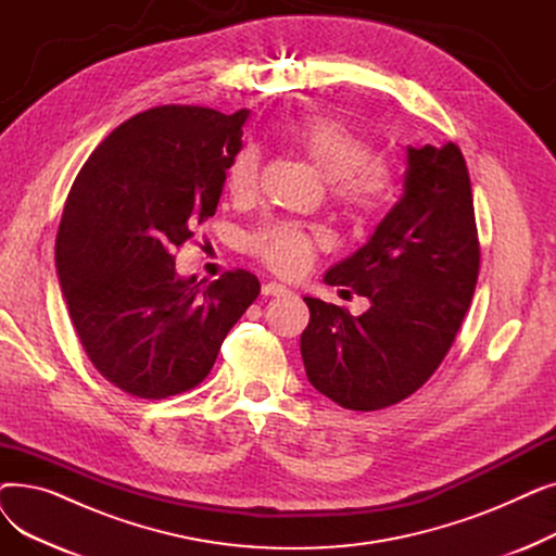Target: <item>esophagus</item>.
<instances>
[{"mask_svg":"<svg viewBox=\"0 0 556 556\" xmlns=\"http://www.w3.org/2000/svg\"><path fill=\"white\" fill-rule=\"evenodd\" d=\"M261 293L266 298H283L290 293V288H286L283 283H277V281H268L261 286Z\"/></svg>","mask_w":556,"mask_h":556,"instance_id":"esophagus-1","label":"esophagus"}]
</instances>
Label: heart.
Segmentation results:
<instances>
[{
    "label": "heart",
    "instance_id": "b5f03b06",
    "mask_svg": "<svg viewBox=\"0 0 556 556\" xmlns=\"http://www.w3.org/2000/svg\"><path fill=\"white\" fill-rule=\"evenodd\" d=\"M288 137L298 151L331 182L333 198L344 210L369 216L383 207L392 193L390 173L371 162L374 146L363 135L327 116H300L290 122ZM258 178V151L243 146L227 164L225 185L231 198L245 200ZM323 243L317 231L295 223H268L248 239L250 252L283 277L302 275Z\"/></svg>",
    "mask_w": 556,
    "mask_h": 556
}]
</instances>
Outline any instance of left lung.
<instances>
[{
	"mask_svg": "<svg viewBox=\"0 0 556 556\" xmlns=\"http://www.w3.org/2000/svg\"><path fill=\"white\" fill-rule=\"evenodd\" d=\"M403 195L371 237L325 275L369 300L363 315L304 298L300 338L311 386L371 413L415 394L440 367L469 311L480 248L469 168L453 141L407 146Z\"/></svg>",
	"mask_w": 556,
	"mask_h": 556,
	"instance_id": "1",
	"label": "left lung"
}]
</instances>
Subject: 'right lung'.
<instances>
[{
    "label": "right lung",
    "instance_id": "1",
    "mask_svg": "<svg viewBox=\"0 0 556 556\" xmlns=\"http://www.w3.org/2000/svg\"><path fill=\"white\" fill-rule=\"evenodd\" d=\"M250 110L162 105L114 128L76 175L55 270L85 354L112 386L166 399L204 381L258 295L248 270L180 277L173 250L216 214Z\"/></svg>",
    "mask_w": 556,
    "mask_h": 556
}]
</instances>
